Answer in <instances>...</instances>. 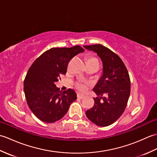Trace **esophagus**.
Wrapping results in <instances>:
<instances>
[{
	"label": "esophagus",
	"instance_id": "esophagus-1",
	"mask_svg": "<svg viewBox=\"0 0 157 157\" xmlns=\"http://www.w3.org/2000/svg\"><path fill=\"white\" fill-rule=\"evenodd\" d=\"M78 96V98H79V99H82L84 98V95L81 94H78V96Z\"/></svg>",
	"mask_w": 157,
	"mask_h": 157
}]
</instances>
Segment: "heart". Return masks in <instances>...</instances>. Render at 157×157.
<instances>
[{
    "instance_id": "b5f03b06",
    "label": "heart",
    "mask_w": 157,
    "mask_h": 157,
    "mask_svg": "<svg viewBox=\"0 0 157 157\" xmlns=\"http://www.w3.org/2000/svg\"><path fill=\"white\" fill-rule=\"evenodd\" d=\"M88 62H95V63H98V61L96 60V59L94 58H91L90 59L88 60ZM77 87H78V88L79 90L81 91H84L86 89V84H81V83H79V84H78V86H77Z\"/></svg>"
}]
</instances>
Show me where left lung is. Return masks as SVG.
<instances>
[{"label":"left lung","instance_id":"1","mask_svg":"<svg viewBox=\"0 0 157 157\" xmlns=\"http://www.w3.org/2000/svg\"><path fill=\"white\" fill-rule=\"evenodd\" d=\"M84 47L96 52L102 63V75L92 89L98 97L94 98V105L86 111V115L96 125L108 126L125 111L130 94L129 73L119 56L108 48L101 44Z\"/></svg>","mask_w":157,"mask_h":157}]
</instances>
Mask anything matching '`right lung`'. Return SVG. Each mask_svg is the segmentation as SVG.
Returning <instances> with one entry per match:
<instances>
[{"label": "right lung", "mask_w": 157, "mask_h": 157, "mask_svg": "<svg viewBox=\"0 0 157 157\" xmlns=\"http://www.w3.org/2000/svg\"><path fill=\"white\" fill-rule=\"evenodd\" d=\"M83 52L80 46L52 48L36 59L29 67L23 84L25 98L32 112L42 121H59L77 99L73 90L62 92L55 82L62 74H66L70 60Z\"/></svg>", "instance_id": "add662e5"}]
</instances>
